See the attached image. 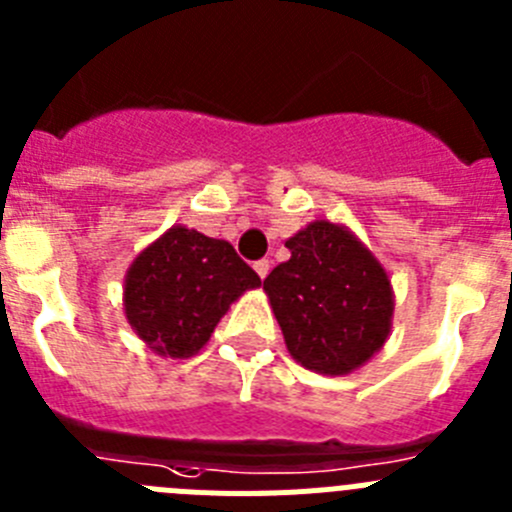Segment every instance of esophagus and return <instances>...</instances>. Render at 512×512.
Segmentation results:
<instances>
[{
  "label": "esophagus",
  "mask_w": 512,
  "mask_h": 512,
  "mask_svg": "<svg viewBox=\"0 0 512 512\" xmlns=\"http://www.w3.org/2000/svg\"><path fill=\"white\" fill-rule=\"evenodd\" d=\"M253 269H256V274H259L261 279H266V277H269V271H271V261L269 259L256 261V264H253Z\"/></svg>",
  "instance_id": "1"
}]
</instances>
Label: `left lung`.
<instances>
[{"label": "left lung", "instance_id": "obj_1", "mask_svg": "<svg viewBox=\"0 0 512 512\" xmlns=\"http://www.w3.org/2000/svg\"><path fill=\"white\" fill-rule=\"evenodd\" d=\"M284 246L292 256L274 266L264 292L289 356L325 377L356 372L390 338V274L354 230L330 220H312Z\"/></svg>", "mask_w": 512, "mask_h": 512}]
</instances>
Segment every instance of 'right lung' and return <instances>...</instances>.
I'll return each mask as SVG.
<instances>
[{
    "instance_id": "right-lung-1",
    "label": "right lung",
    "mask_w": 512,
    "mask_h": 512,
    "mask_svg": "<svg viewBox=\"0 0 512 512\" xmlns=\"http://www.w3.org/2000/svg\"><path fill=\"white\" fill-rule=\"evenodd\" d=\"M259 274L228 241L171 225L125 271L122 310L135 336L166 359L200 354L238 297Z\"/></svg>"
}]
</instances>
